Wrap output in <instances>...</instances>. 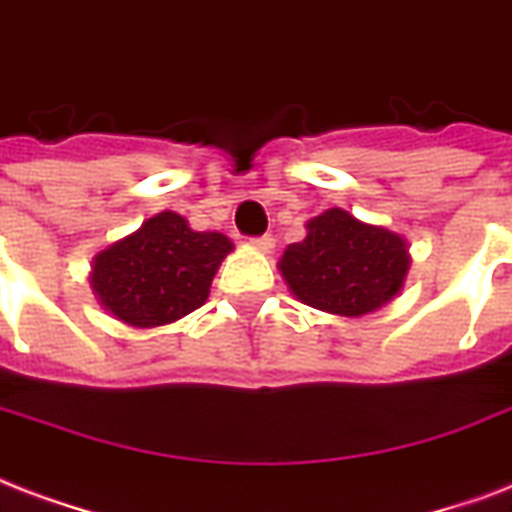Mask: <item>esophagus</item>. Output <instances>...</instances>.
Instances as JSON below:
<instances>
[{
    "instance_id": "1",
    "label": "esophagus",
    "mask_w": 512,
    "mask_h": 512,
    "mask_svg": "<svg viewBox=\"0 0 512 512\" xmlns=\"http://www.w3.org/2000/svg\"><path fill=\"white\" fill-rule=\"evenodd\" d=\"M251 245H253V248H256V251H264V253H269V251H272V248H275V237H272V235H261V237H253V240H251Z\"/></svg>"
}]
</instances>
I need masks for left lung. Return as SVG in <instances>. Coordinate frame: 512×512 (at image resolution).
<instances>
[{
    "label": "left lung",
    "mask_w": 512,
    "mask_h": 512,
    "mask_svg": "<svg viewBox=\"0 0 512 512\" xmlns=\"http://www.w3.org/2000/svg\"><path fill=\"white\" fill-rule=\"evenodd\" d=\"M406 240L363 224L342 208H328L307 224V237L285 248L280 272L307 307L360 318L379 310L403 288Z\"/></svg>",
    "instance_id": "8db88e82"
}]
</instances>
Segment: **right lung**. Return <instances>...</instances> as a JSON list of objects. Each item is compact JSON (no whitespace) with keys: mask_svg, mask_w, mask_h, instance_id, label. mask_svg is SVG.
Segmentation results:
<instances>
[{"mask_svg":"<svg viewBox=\"0 0 512 512\" xmlns=\"http://www.w3.org/2000/svg\"><path fill=\"white\" fill-rule=\"evenodd\" d=\"M235 245L221 232H194L162 211L93 259L90 285L101 307L136 328L184 318L205 304L216 269Z\"/></svg>","mask_w":512,"mask_h":512,"instance_id":"obj_1","label":"right lung"}]
</instances>
